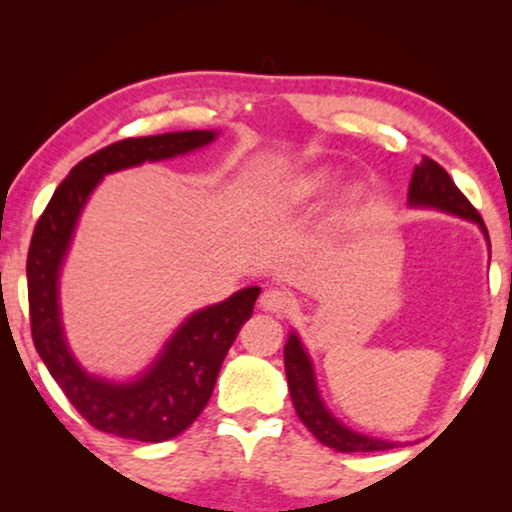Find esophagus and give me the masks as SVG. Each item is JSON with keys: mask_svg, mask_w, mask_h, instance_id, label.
<instances>
[{"mask_svg": "<svg viewBox=\"0 0 512 512\" xmlns=\"http://www.w3.org/2000/svg\"><path fill=\"white\" fill-rule=\"evenodd\" d=\"M258 303H261L263 310L279 314V312H286L293 305V296L286 289L272 286V289L263 291V296H261V300H258Z\"/></svg>", "mask_w": 512, "mask_h": 512, "instance_id": "esophagus-1", "label": "esophagus"}]
</instances>
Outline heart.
<instances>
[{"instance_id": "1", "label": "heart", "mask_w": 512, "mask_h": 512, "mask_svg": "<svg viewBox=\"0 0 512 512\" xmlns=\"http://www.w3.org/2000/svg\"><path fill=\"white\" fill-rule=\"evenodd\" d=\"M326 186H328L326 172H310V174H303V177H298L296 181H293L289 193L293 195V198L305 200V198H312V195L321 193Z\"/></svg>"}]
</instances>
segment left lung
<instances>
[{
	"instance_id": "left-lung-1",
	"label": "left lung",
	"mask_w": 512,
	"mask_h": 512,
	"mask_svg": "<svg viewBox=\"0 0 512 512\" xmlns=\"http://www.w3.org/2000/svg\"><path fill=\"white\" fill-rule=\"evenodd\" d=\"M408 205L422 209H438V212L478 223L482 235H485V240L489 244L487 228L480 219L478 209L466 200V195L454 186L450 174H447L436 160L422 158V163L415 165V172H412V181L408 188ZM284 368L296 415L300 417V422L312 431V436L317 438L319 443L333 447L335 452H382L401 445L394 443V440L366 436V433L349 429V426L342 424L340 419L326 408L324 398L319 394L312 359L296 331L289 333V340H286L284 345Z\"/></svg>"
}]
</instances>
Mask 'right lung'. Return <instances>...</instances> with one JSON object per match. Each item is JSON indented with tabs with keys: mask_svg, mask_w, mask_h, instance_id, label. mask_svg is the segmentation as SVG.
Masks as SVG:
<instances>
[{
	"mask_svg": "<svg viewBox=\"0 0 512 512\" xmlns=\"http://www.w3.org/2000/svg\"><path fill=\"white\" fill-rule=\"evenodd\" d=\"M216 130H181L130 137L83 158L55 188L27 251V298L34 347L69 403L111 436L163 443L186 431L212 396L221 363L261 289L247 286L181 321L149 366L128 380L86 370L69 347L60 310V272L86 202L107 174L198 151Z\"/></svg>",
	"mask_w": 512,
	"mask_h": 512,
	"instance_id": "obj_1",
	"label": "right lung"
}]
</instances>
